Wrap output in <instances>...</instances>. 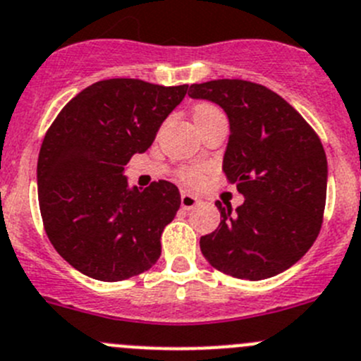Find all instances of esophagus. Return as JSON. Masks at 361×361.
Masks as SVG:
<instances>
[{
	"instance_id": "1",
	"label": "esophagus",
	"mask_w": 361,
	"mask_h": 361,
	"mask_svg": "<svg viewBox=\"0 0 361 361\" xmlns=\"http://www.w3.org/2000/svg\"><path fill=\"white\" fill-rule=\"evenodd\" d=\"M197 204H201V199L195 197L194 194H188V192L181 194V208L183 209H194Z\"/></svg>"
}]
</instances>
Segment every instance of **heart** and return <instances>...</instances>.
Returning <instances> with one entry per match:
<instances>
[{"label":"heart","instance_id":"b5f03b06","mask_svg":"<svg viewBox=\"0 0 361 361\" xmlns=\"http://www.w3.org/2000/svg\"><path fill=\"white\" fill-rule=\"evenodd\" d=\"M213 111H219V109L213 106H209V104H201V106L195 107L194 116H201V114L213 113ZM202 176H204V169H201V167H188V169H183L180 173V180L183 181V183H188V185L199 183V181L202 180Z\"/></svg>","mask_w":361,"mask_h":361}]
</instances>
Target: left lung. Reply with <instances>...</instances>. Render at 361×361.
Segmentation results:
<instances>
[{
  "mask_svg": "<svg viewBox=\"0 0 361 361\" xmlns=\"http://www.w3.org/2000/svg\"><path fill=\"white\" fill-rule=\"evenodd\" d=\"M188 97L226 111L222 169L245 197L236 209L215 202L220 224L199 241L202 255L236 279L282 274L307 254L323 224L328 164L319 137L281 95L250 80L192 84Z\"/></svg>",
  "mask_w": 361,
  "mask_h": 361,
  "instance_id": "left-lung-1",
  "label": "left lung"
}]
</instances>
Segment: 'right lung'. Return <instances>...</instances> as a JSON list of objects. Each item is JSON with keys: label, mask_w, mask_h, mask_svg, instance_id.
I'll return each mask as SVG.
<instances>
[{"label": "right lung", "mask_w": 361, "mask_h": 361, "mask_svg": "<svg viewBox=\"0 0 361 361\" xmlns=\"http://www.w3.org/2000/svg\"><path fill=\"white\" fill-rule=\"evenodd\" d=\"M187 87L99 80L49 127L38 155V204L52 247L80 274L118 282L159 261L180 190L166 180L130 188L123 171L132 155L152 146Z\"/></svg>", "instance_id": "right-lung-1"}]
</instances>
